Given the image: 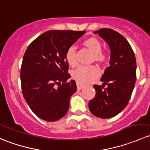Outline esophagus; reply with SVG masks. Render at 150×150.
<instances>
[{
	"mask_svg": "<svg viewBox=\"0 0 150 150\" xmlns=\"http://www.w3.org/2000/svg\"><path fill=\"white\" fill-rule=\"evenodd\" d=\"M76 85H77V88H78V90H81L82 88H83V87L85 86L84 84H82V83H78V82L76 83Z\"/></svg>",
	"mask_w": 150,
	"mask_h": 150,
	"instance_id": "1",
	"label": "esophagus"
}]
</instances>
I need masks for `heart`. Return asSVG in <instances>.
<instances>
[{
  "mask_svg": "<svg viewBox=\"0 0 150 150\" xmlns=\"http://www.w3.org/2000/svg\"><path fill=\"white\" fill-rule=\"evenodd\" d=\"M83 44L94 55V59L99 62H103L106 59V54L102 52V43L98 39L94 38L86 39ZM65 59L69 65L75 67L77 64L75 57V48L71 46L67 49ZM100 75V70L96 66H81L72 72V78L78 83H90Z\"/></svg>",
  "mask_w": 150,
  "mask_h": 150,
  "instance_id": "obj_1",
  "label": "heart"
}]
</instances>
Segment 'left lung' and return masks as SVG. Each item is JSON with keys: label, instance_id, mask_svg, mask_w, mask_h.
Segmentation results:
<instances>
[{"label": "left lung", "instance_id": "8db88e82", "mask_svg": "<svg viewBox=\"0 0 150 150\" xmlns=\"http://www.w3.org/2000/svg\"><path fill=\"white\" fill-rule=\"evenodd\" d=\"M94 33L107 42L111 54L110 66L101 78L104 83L93 86L96 95L89 102L88 107L96 117L111 118L129 102L137 79V62L131 45L120 33L110 28L100 29Z\"/></svg>", "mask_w": 150, "mask_h": 150}]
</instances>
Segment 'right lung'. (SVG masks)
Segmentation results:
<instances>
[{
  "instance_id": "obj_1",
  "label": "right lung",
  "mask_w": 150,
  "mask_h": 150,
  "mask_svg": "<svg viewBox=\"0 0 150 150\" xmlns=\"http://www.w3.org/2000/svg\"><path fill=\"white\" fill-rule=\"evenodd\" d=\"M85 33L49 30L35 39L24 54L20 72L22 93L32 111L42 120H58L69 110L77 86L75 81L67 82L70 75L65 52Z\"/></svg>"
}]
</instances>
